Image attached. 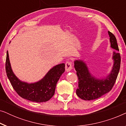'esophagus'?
Listing matches in <instances>:
<instances>
[{"label": "esophagus", "instance_id": "1", "mask_svg": "<svg viewBox=\"0 0 126 126\" xmlns=\"http://www.w3.org/2000/svg\"><path fill=\"white\" fill-rule=\"evenodd\" d=\"M72 69V63L70 61H67L65 63V70L66 72H69Z\"/></svg>", "mask_w": 126, "mask_h": 126}]
</instances>
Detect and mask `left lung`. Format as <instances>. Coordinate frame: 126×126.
<instances>
[{
	"label": "left lung",
	"instance_id": "left-lung-1",
	"mask_svg": "<svg viewBox=\"0 0 126 126\" xmlns=\"http://www.w3.org/2000/svg\"><path fill=\"white\" fill-rule=\"evenodd\" d=\"M112 48L116 50L113 51V59L114 63L112 70L106 79H97L92 77L88 71L86 64L80 60L75 61V68L79 80V87L76 94L79 97L85 100L97 99L109 92L114 85L120 67V53L116 37L111 32H108Z\"/></svg>",
	"mask_w": 126,
	"mask_h": 126
}]
</instances>
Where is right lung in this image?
<instances>
[{
	"instance_id": "obj_1",
	"label": "right lung",
	"mask_w": 126,
	"mask_h": 126,
	"mask_svg": "<svg viewBox=\"0 0 126 126\" xmlns=\"http://www.w3.org/2000/svg\"><path fill=\"white\" fill-rule=\"evenodd\" d=\"M6 72L12 87L20 97L34 102L42 103L49 100L54 95L57 83L65 72V64L61 63L53 67L39 81L28 84L20 81L14 74L7 51Z\"/></svg>"
}]
</instances>
